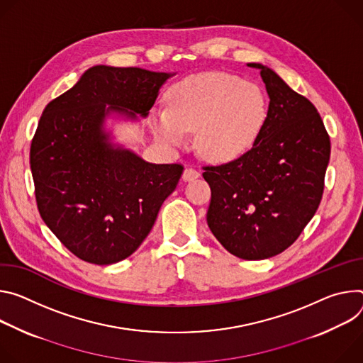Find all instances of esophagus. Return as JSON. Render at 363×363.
<instances>
[{"mask_svg":"<svg viewBox=\"0 0 363 363\" xmlns=\"http://www.w3.org/2000/svg\"><path fill=\"white\" fill-rule=\"evenodd\" d=\"M200 176V173L196 170V169H193V167H186L184 169V172H183V180L184 182H190V180H194V179H197Z\"/></svg>","mask_w":363,"mask_h":363,"instance_id":"obj_1","label":"esophagus"}]
</instances>
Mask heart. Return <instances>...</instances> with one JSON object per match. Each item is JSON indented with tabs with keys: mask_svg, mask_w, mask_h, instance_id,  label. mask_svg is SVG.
Returning a JSON list of instances; mask_svg holds the SVG:
<instances>
[{
	"mask_svg": "<svg viewBox=\"0 0 363 363\" xmlns=\"http://www.w3.org/2000/svg\"><path fill=\"white\" fill-rule=\"evenodd\" d=\"M267 115L261 91L226 73H205L177 84L169 108H155L150 125L155 138L169 147L187 143L194 133L199 152L226 161L251 145Z\"/></svg>",
	"mask_w": 363,
	"mask_h": 363,
	"instance_id": "b5f03b06",
	"label": "heart"
}]
</instances>
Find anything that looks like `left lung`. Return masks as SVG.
<instances>
[{"label":"left lung","instance_id":"1","mask_svg":"<svg viewBox=\"0 0 363 363\" xmlns=\"http://www.w3.org/2000/svg\"><path fill=\"white\" fill-rule=\"evenodd\" d=\"M259 69L269 96L267 118L245 154L203 167L211 186L208 225L232 255L255 261L294 244L325 189L330 138L315 106L272 69Z\"/></svg>","mask_w":363,"mask_h":363}]
</instances>
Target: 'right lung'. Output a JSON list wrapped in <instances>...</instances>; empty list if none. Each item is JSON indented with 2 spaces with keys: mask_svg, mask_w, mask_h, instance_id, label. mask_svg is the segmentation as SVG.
Returning a JSON list of instances; mask_svg holds the SVG:
<instances>
[{
  "mask_svg": "<svg viewBox=\"0 0 363 363\" xmlns=\"http://www.w3.org/2000/svg\"><path fill=\"white\" fill-rule=\"evenodd\" d=\"M173 74L94 66L38 121L30 147L37 208L82 261L108 265L135 252L182 177V164L147 163L104 130L112 112L145 118Z\"/></svg>",
  "mask_w": 363,
  "mask_h": 363,
  "instance_id": "obj_1",
  "label": "right lung"
}]
</instances>
